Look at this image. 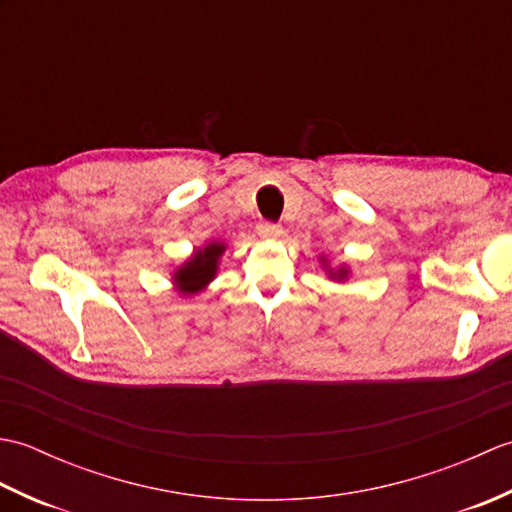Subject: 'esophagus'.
<instances>
[{
  "label": "esophagus",
  "mask_w": 512,
  "mask_h": 512,
  "mask_svg": "<svg viewBox=\"0 0 512 512\" xmlns=\"http://www.w3.org/2000/svg\"><path fill=\"white\" fill-rule=\"evenodd\" d=\"M257 233L262 237H279L281 235V226L275 222H259L257 224Z\"/></svg>",
  "instance_id": "34e87169"
}]
</instances>
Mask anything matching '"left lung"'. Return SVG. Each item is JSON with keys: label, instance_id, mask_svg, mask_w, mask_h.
I'll return each instance as SVG.
<instances>
[{"label": "left lung", "instance_id": "8db88e82", "mask_svg": "<svg viewBox=\"0 0 512 512\" xmlns=\"http://www.w3.org/2000/svg\"><path fill=\"white\" fill-rule=\"evenodd\" d=\"M341 275H343V273H341Z\"/></svg>", "mask_w": 512, "mask_h": 512}]
</instances>
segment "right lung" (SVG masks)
<instances>
[{
	"label": "right lung",
	"mask_w": 512,
	"mask_h": 512,
	"mask_svg": "<svg viewBox=\"0 0 512 512\" xmlns=\"http://www.w3.org/2000/svg\"><path fill=\"white\" fill-rule=\"evenodd\" d=\"M224 246L222 244H209L204 250H198L193 255L191 262L184 264L178 273L176 281L182 292H198L202 290L215 275L217 268V257L222 255Z\"/></svg>",
	"instance_id": "obj_1"
}]
</instances>
